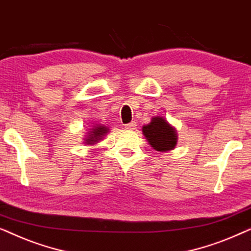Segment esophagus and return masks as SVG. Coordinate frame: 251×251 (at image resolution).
I'll list each match as a JSON object with an SVG mask.
<instances>
[{"instance_id": "34e87169", "label": "esophagus", "mask_w": 251, "mask_h": 251, "mask_svg": "<svg viewBox=\"0 0 251 251\" xmlns=\"http://www.w3.org/2000/svg\"><path fill=\"white\" fill-rule=\"evenodd\" d=\"M136 122L135 121H132V122H130V123H126V125L125 126L126 129H130V130H132V129H136Z\"/></svg>"}]
</instances>
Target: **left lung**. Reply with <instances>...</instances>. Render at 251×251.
I'll list each match as a JSON object with an SVG mask.
<instances>
[{
  "label": "left lung",
  "instance_id": "8db88e82",
  "mask_svg": "<svg viewBox=\"0 0 251 251\" xmlns=\"http://www.w3.org/2000/svg\"><path fill=\"white\" fill-rule=\"evenodd\" d=\"M143 133L150 145L159 152L174 150L177 144L176 130L161 116H154L150 125L144 126Z\"/></svg>",
  "mask_w": 251,
  "mask_h": 251
}]
</instances>
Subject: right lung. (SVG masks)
Returning <instances> with one entry per match:
<instances>
[{
	"label": "right lung",
	"instance_id": "obj_1",
	"mask_svg": "<svg viewBox=\"0 0 251 251\" xmlns=\"http://www.w3.org/2000/svg\"><path fill=\"white\" fill-rule=\"evenodd\" d=\"M107 131L108 128H106L105 126H96L95 128L91 129L90 133H88L85 143L89 144V145H92V144L99 142L101 139V137L107 133Z\"/></svg>",
	"mask_w": 251,
	"mask_h": 251
}]
</instances>
